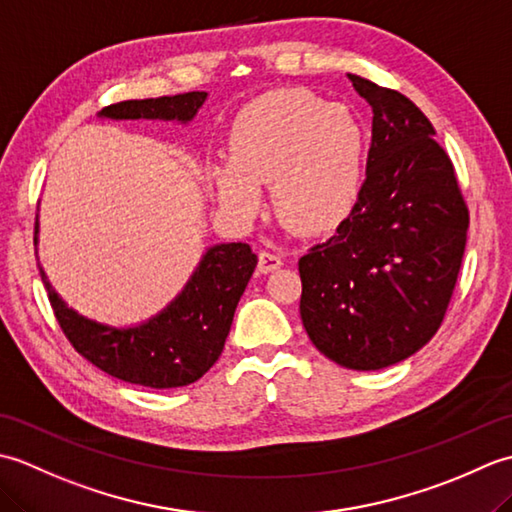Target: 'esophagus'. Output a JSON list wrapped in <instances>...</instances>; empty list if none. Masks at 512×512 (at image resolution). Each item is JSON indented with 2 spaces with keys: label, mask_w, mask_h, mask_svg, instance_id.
Here are the masks:
<instances>
[{
  "label": "esophagus",
  "mask_w": 512,
  "mask_h": 512,
  "mask_svg": "<svg viewBox=\"0 0 512 512\" xmlns=\"http://www.w3.org/2000/svg\"><path fill=\"white\" fill-rule=\"evenodd\" d=\"M281 264H284V259H281L277 253H270V250H262V253H259V264H257V268H259V273H273V270H277V268H281Z\"/></svg>",
  "instance_id": "1"
}]
</instances>
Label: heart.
I'll use <instances>...</instances> for the list:
<instances>
[{"label": "heart", "mask_w": 512, "mask_h": 512, "mask_svg": "<svg viewBox=\"0 0 512 512\" xmlns=\"http://www.w3.org/2000/svg\"><path fill=\"white\" fill-rule=\"evenodd\" d=\"M365 132L350 107L310 90H273L246 103L226 134V162L209 167L215 200L242 220L273 184L277 215L306 235L341 226L363 187Z\"/></svg>", "instance_id": "heart-1"}]
</instances>
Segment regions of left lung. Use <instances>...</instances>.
Masks as SVG:
<instances>
[{
  "mask_svg": "<svg viewBox=\"0 0 512 512\" xmlns=\"http://www.w3.org/2000/svg\"><path fill=\"white\" fill-rule=\"evenodd\" d=\"M347 79L374 114L367 171L350 217L299 259V308L321 354L369 372L405 361L438 332L469 206L429 118L405 94Z\"/></svg>",
  "mask_w": 512,
  "mask_h": 512,
  "instance_id": "left-lung-1",
  "label": "left lung"
}]
</instances>
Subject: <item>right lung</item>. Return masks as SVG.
I'll return each mask as SVG.
<instances>
[{
  "label": "right lung",
  "mask_w": 512,
  "mask_h": 512,
  "mask_svg": "<svg viewBox=\"0 0 512 512\" xmlns=\"http://www.w3.org/2000/svg\"><path fill=\"white\" fill-rule=\"evenodd\" d=\"M206 101V92L160 99L121 101L101 110L105 118H160L187 123ZM257 255L233 242L206 250L189 284L167 310L138 328H110L65 306L41 273L65 339L83 358L118 380L151 389L184 387L202 378L224 350L239 297L244 295Z\"/></svg>",
  "instance_id": "obj_1"
}]
</instances>
